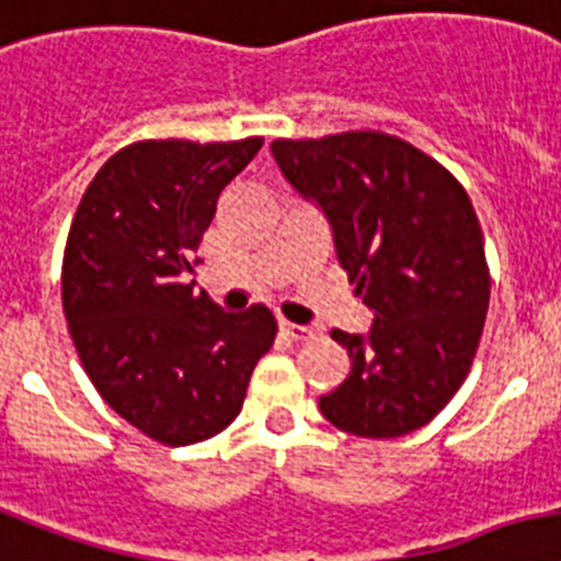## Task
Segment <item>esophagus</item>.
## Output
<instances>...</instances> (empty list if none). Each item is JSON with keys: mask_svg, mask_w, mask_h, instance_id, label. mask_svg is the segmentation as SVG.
Here are the masks:
<instances>
[{"mask_svg": "<svg viewBox=\"0 0 561 561\" xmlns=\"http://www.w3.org/2000/svg\"><path fill=\"white\" fill-rule=\"evenodd\" d=\"M279 331L288 340H294V343H305V340H311L313 331L308 325H296V322H288V320H282L279 322Z\"/></svg>", "mask_w": 561, "mask_h": 561, "instance_id": "esophagus-1", "label": "esophagus"}]
</instances>
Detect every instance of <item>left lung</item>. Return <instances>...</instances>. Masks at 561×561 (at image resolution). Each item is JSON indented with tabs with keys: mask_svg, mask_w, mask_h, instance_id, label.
<instances>
[{
	"mask_svg": "<svg viewBox=\"0 0 561 561\" xmlns=\"http://www.w3.org/2000/svg\"><path fill=\"white\" fill-rule=\"evenodd\" d=\"M282 175L322 207L336 259L375 311L368 334L331 331L352 371L320 398L336 430L400 438L470 375L490 305L470 195L435 158L386 131L271 144Z\"/></svg>",
	"mask_w": 561,
	"mask_h": 561,
	"instance_id": "1",
	"label": "left lung"
}]
</instances>
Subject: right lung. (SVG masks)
<instances>
[{
	"instance_id": "add662e5",
	"label": "right lung",
	"mask_w": 561,
	"mask_h": 561,
	"mask_svg": "<svg viewBox=\"0 0 561 561\" xmlns=\"http://www.w3.org/2000/svg\"><path fill=\"white\" fill-rule=\"evenodd\" d=\"M262 149L138 140L83 193L62 256V311L100 398L158 444L186 446L227 430L259 357L276 336L265 305L221 311L181 276L216 216L218 195Z\"/></svg>"
}]
</instances>
